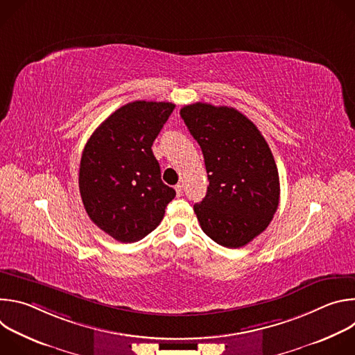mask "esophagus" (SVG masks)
I'll use <instances>...</instances> for the list:
<instances>
[{
	"instance_id": "obj_1",
	"label": "esophagus",
	"mask_w": 355,
	"mask_h": 355,
	"mask_svg": "<svg viewBox=\"0 0 355 355\" xmlns=\"http://www.w3.org/2000/svg\"><path fill=\"white\" fill-rule=\"evenodd\" d=\"M174 189H175V192H177V195H178V196H181V195H182V192H184V189H182V185H181V184H177V185L174 187Z\"/></svg>"
}]
</instances>
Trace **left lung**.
Wrapping results in <instances>:
<instances>
[{"instance_id":"8db88e82","label":"left lung","mask_w":355,"mask_h":355,"mask_svg":"<svg viewBox=\"0 0 355 355\" xmlns=\"http://www.w3.org/2000/svg\"><path fill=\"white\" fill-rule=\"evenodd\" d=\"M202 148L209 187L193 205L202 230L227 248L263 233L279 204V175L261 132L230 107L205 103L180 111Z\"/></svg>"}]
</instances>
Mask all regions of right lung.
Returning <instances> with one entry per match:
<instances>
[{
  "instance_id": "right-lung-1",
  "label": "right lung",
  "mask_w": 355,
  "mask_h": 355,
  "mask_svg": "<svg viewBox=\"0 0 355 355\" xmlns=\"http://www.w3.org/2000/svg\"><path fill=\"white\" fill-rule=\"evenodd\" d=\"M174 108L129 103L95 129L83 150L78 187L85 212L118 241L133 243L153 232L175 196L151 150Z\"/></svg>"
}]
</instances>
